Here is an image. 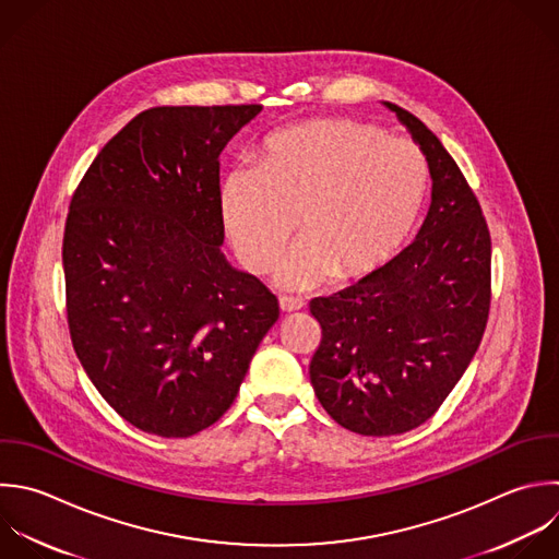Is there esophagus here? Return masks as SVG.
<instances>
[{"mask_svg": "<svg viewBox=\"0 0 559 559\" xmlns=\"http://www.w3.org/2000/svg\"><path fill=\"white\" fill-rule=\"evenodd\" d=\"M280 308H282V312H297L304 308V304L295 297H280Z\"/></svg>", "mask_w": 559, "mask_h": 559, "instance_id": "34e87169", "label": "esophagus"}]
</instances>
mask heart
I'll return each instance as SVG.
<instances>
[{
    "label": "heart",
    "instance_id": "b5f03b06",
    "mask_svg": "<svg viewBox=\"0 0 559 559\" xmlns=\"http://www.w3.org/2000/svg\"><path fill=\"white\" fill-rule=\"evenodd\" d=\"M426 162L376 127L317 118L266 138L258 168L227 173L218 212L242 264L273 266L297 218L304 242L277 266L284 288L356 282L386 266L411 238L426 197Z\"/></svg>",
    "mask_w": 559,
    "mask_h": 559
}]
</instances>
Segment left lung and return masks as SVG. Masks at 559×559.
Masks as SVG:
<instances>
[{
  "label": "left lung",
  "instance_id": "obj_1",
  "mask_svg": "<svg viewBox=\"0 0 559 559\" xmlns=\"http://www.w3.org/2000/svg\"><path fill=\"white\" fill-rule=\"evenodd\" d=\"M384 107L426 155V221L386 266L310 301L321 325L312 389L334 421L367 437L413 430L437 413L478 349L491 301V240L474 192L421 120Z\"/></svg>",
  "mask_w": 559,
  "mask_h": 559
}]
</instances>
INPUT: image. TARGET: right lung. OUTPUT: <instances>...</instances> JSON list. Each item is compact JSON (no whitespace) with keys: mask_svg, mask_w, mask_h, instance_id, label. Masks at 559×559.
<instances>
[{"mask_svg":"<svg viewBox=\"0 0 559 559\" xmlns=\"http://www.w3.org/2000/svg\"><path fill=\"white\" fill-rule=\"evenodd\" d=\"M260 105L155 107L98 153L63 236L68 323L94 386L135 428L192 437L234 404L277 297L221 245L218 157Z\"/></svg>","mask_w":559,"mask_h":559,"instance_id":"add662e5","label":"right lung"}]
</instances>
